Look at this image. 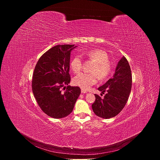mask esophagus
Returning <instances> with one entry per match:
<instances>
[{
  "instance_id": "esophagus-1",
  "label": "esophagus",
  "mask_w": 160,
  "mask_h": 160,
  "mask_svg": "<svg viewBox=\"0 0 160 160\" xmlns=\"http://www.w3.org/2000/svg\"><path fill=\"white\" fill-rule=\"evenodd\" d=\"M81 92L82 94H85V93H87V91L85 90H84V89H82L81 90Z\"/></svg>"
}]
</instances>
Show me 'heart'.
Returning <instances> with one entry per match:
<instances>
[{"instance_id":"obj_1","label":"heart","mask_w":160,"mask_h":160,"mask_svg":"<svg viewBox=\"0 0 160 160\" xmlns=\"http://www.w3.org/2000/svg\"><path fill=\"white\" fill-rule=\"evenodd\" d=\"M84 55L90 60L94 62L90 68L92 73H81L73 79V83L84 90L88 89L94 85L98 79L105 80L111 74L112 67L109 62L108 54L101 49L89 50L84 53ZM83 67V61L80 56H75L70 62V68L72 71L79 73Z\"/></svg>"}]
</instances>
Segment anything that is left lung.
Returning a JSON list of instances; mask_svg holds the SVG:
<instances>
[{"mask_svg":"<svg viewBox=\"0 0 160 160\" xmlns=\"http://www.w3.org/2000/svg\"><path fill=\"white\" fill-rule=\"evenodd\" d=\"M132 82L130 65L126 58L123 56L118 63L113 78L98 88L102 94L105 92L107 93L104 98L95 94L96 101L92 105L94 112L97 116L105 119L117 116L128 101Z\"/></svg>","mask_w":160,"mask_h":160,"instance_id":"1","label":"left lung"}]
</instances>
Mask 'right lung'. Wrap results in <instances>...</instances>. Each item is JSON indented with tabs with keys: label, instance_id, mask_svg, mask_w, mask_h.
Returning a JSON list of instances; mask_svg holds the SVG:
<instances>
[{
	"label": "right lung",
	"instance_id": "obj_1",
	"mask_svg": "<svg viewBox=\"0 0 160 160\" xmlns=\"http://www.w3.org/2000/svg\"><path fill=\"white\" fill-rule=\"evenodd\" d=\"M74 45H58L45 52L38 59L32 81L33 95L48 116L61 118L69 115L81 93L78 87L70 83L71 51Z\"/></svg>",
	"mask_w": 160,
	"mask_h": 160
}]
</instances>
